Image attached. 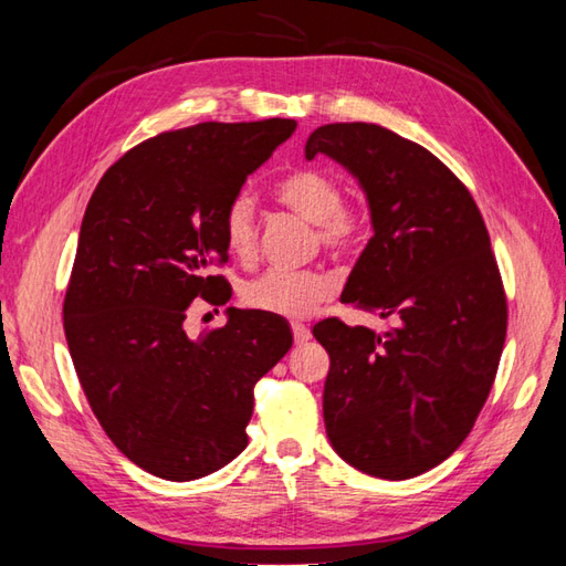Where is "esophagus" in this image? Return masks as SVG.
<instances>
[{"mask_svg":"<svg viewBox=\"0 0 566 566\" xmlns=\"http://www.w3.org/2000/svg\"><path fill=\"white\" fill-rule=\"evenodd\" d=\"M292 333H294V343L302 345L311 338V331L304 326V323H292Z\"/></svg>","mask_w":566,"mask_h":566,"instance_id":"esophagus-1","label":"esophagus"}]
</instances>
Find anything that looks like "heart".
<instances>
[{
	"label": "heart",
	"instance_id": "heart-1",
	"mask_svg": "<svg viewBox=\"0 0 566 566\" xmlns=\"http://www.w3.org/2000/svg\"><path fill=\"white\" fill-rule=\"evenodd\" d=\"M274 197L306 221L316 223L321 245L345 255L353 252L365 235V219L350 203H345L340 179L316 167H298L274 185ZM226 248L238 260H252L258 252L255 207L245 195H238L223 213ZM335 292V280L316 270L272 268L258 274L240 290V298L262 314L304 318Z\"/></svg>",
	"mask_w": 566,
	"mask_h": 566
}]
</instances>
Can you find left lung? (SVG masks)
I'll list each match as a JSON object with an SVG mask.
<instances>
[{"label":"left lung","mask_w":566,"mask_h":566,"mask_svg":"<svg viewBox=\"0 0 566 566\" xmlns=\"http://www.w3.org/2000/svg\"><path fill=\"white\" fill-rule=\"evenodd\" d=\"M365 189L371 228L340 302L396 328L326 318L323 418L359 472L411 479L460 448L494 387L509 306L489 231L469 189L418 143L377 124H328L306 140Z\"/></svg>","instance_id":"8db88e82"}]
</instances>
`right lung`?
<instances>
[{
	"label": "right lung",
	"instance_id": "right-lung-1",
	"mask_svg": "<svg viewBox=\"0 0 566 566\" xmlns=\"http://www.w3.org/2000/svg\"><path fill=\"white\" fill-rule=\"evenodd\" d=\"M292 118L197 124L143 140L99 179L63 304L72 365L106 436L167 482H191L245 450L252 389L292 347L286 321L228 308L189 338L195 298H231L226 207L294 134Z\"/></svg>",
	"mask_w": 566,
	"mask_h": 566
}]
</instances>
